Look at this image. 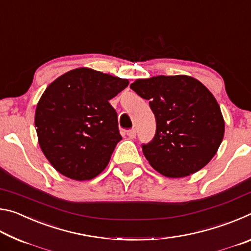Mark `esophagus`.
Here are the masks:
<instances>
[{
	"label": "esophagus",
	"instance_id": "1",
	"mask_svg": "<svg viewBox=\"0 0 251 251\" xmlns=\"http://www.w3.org/2000/svg\"><path fill=\"white\" fill-rule=\"evenodd\" d=\"M127 136H128L129 138H135L136 137V129L135 128H131L129 130H127Z\"/></svg>",
	"mask_w": 251,
	"mask_h": 251
}]
</instances>
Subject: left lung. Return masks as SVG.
Wrapping results in <instances>:
<instances>
[{
	"mask_svg": "<svg viewBox=\"0 0 251 251\" xmlns=\"http://www.w3.org/2000/svg\"><path fill=\"white\" fill-rule=\"evenodd\" d=\"M130 88L150 100L156 133L143 152L151 167L172 178L189 176L209 163L223 142L225 122L214 95L190 76L137 79Z\"/></svg>",
	"mask_w": 251,
	"mask_h": 251,
	"instance_id": "8db88e82",
	"label": "left lung"
}]
</instances>
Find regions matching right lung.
I'll list each match as a JSON object with an SVG mask.
<instances>
[{"instance_id": "add662e5", "label": "right lung", "mask_w": 251, "mask_h": 251, "mask_svg": "<svg viewBox=\"0 0 251 251\" xmlns=\"http://www.w3.org/2000/svg\"><path fill=\"white\" fill-rule=\"evenodd\" d=\"M127 85L125 78L86 67L49 85L37 104L35 127L42 151L58 173L88 180L104 171L122 139L108 100Z\"/></svg>"}]
</instances>
